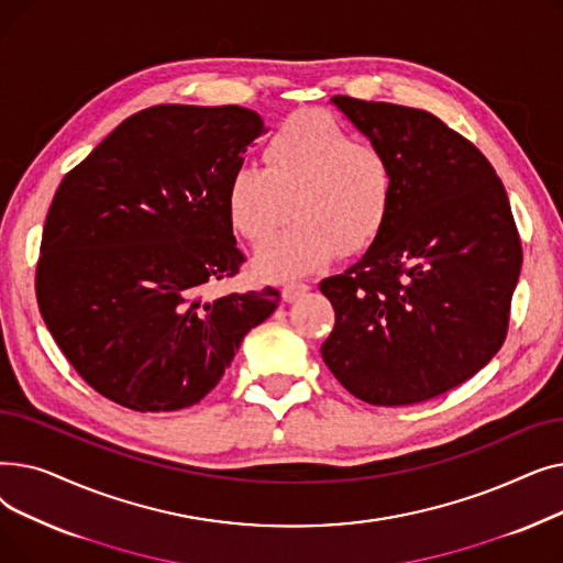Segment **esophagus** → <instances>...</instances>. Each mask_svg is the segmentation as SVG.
I'll return each instance as SVG.
<instances>
[{
	"label": "esophagus",
	"instance_id": "obj_1",
	"mask_svg": "<svg viewBox=\"0 0 563 563\" xmlns=\"http://www.w3.org/2000/svg\"><path fill=\"white\" fill-rule=\"evenodd\" d=\"M308 289H310V285H306V283H289L283 287V301L294 303L297 299H301Z\"/></svg>",
	"mask_w": 563,
	"mask_h": 563
}]
</instances>
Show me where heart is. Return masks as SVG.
Wrapping results in <instances>:
<instances>
[{"label": "heart", "instance_id": "obj_1", "mask_svg": "<svg viewBox=\"0 0 563 563\" xmlns=\"http://www.w3.org/2000/svg\"><path fill=\"white\" fill-rule=\"evenodd\" d=\"M294 221L255 253L264 280H289L327 266L340 251L374 246L395 202V170L380 147L358 143L323 111H299L264 143L262 166H236L225 187L232 230L260 242L287 214Z\"/></svg>", "mask_w": 563, "mask_h": 563}]
</instances>
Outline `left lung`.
<instances>
[{
    "label": "left lung",
    "mask_w": 563,
    "mask_h": 563,
    "mask_svg": "<svg viewBox=\"0 0 563 563\" xmlns=\"http://www.w3.org/2000/svg\"><path fill=\"white\" fill-rule=\"evenodd\" d=\"M395 170L380 236L319 289L335 308L321 358L353 395L408 406L475 376L507 338L522 249L505 187L429 111L331 100Z\"/></svg>",
    "instance_id": "8db88e82"
}]
</instances>
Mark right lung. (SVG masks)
<instances>
[{
  "label": "right lung",
  "mask_w": 563,
  "mask_h": 563,
  "mask_svg": "<svg viewBox=\"0 0 563 563\" xmlns=\"http://www.w3.org/2000/svg\"><path fill=\"white\" fill-rule=\"evenodd\" d=\"M244 107L157 104L118 125L58 185L36 299L58 349L102 397L139 412L198 404L278 289L205 299L244 262L225 187L264 134Z\"/></svg>",
  "instance_id": "add662e5"
}]
</instances>
